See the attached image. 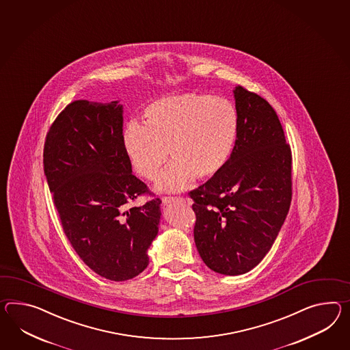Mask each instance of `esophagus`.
Wrapping results in <instances>:
<instances>
[{
  "instance_id": "esophagus-1",
  "label": "esophagus",
  "mask_w": 350,
  "mask_h": 350,
  "mask_svg": "<svg viewBox=\"0 0 350 350\" xmlns=\"http://www.w3.org/2000/svg\"><path fill=\"white\" fill-rule=\"evenodd\" d=\"M185 200L182 197H163V205H170L172 202H183Z\"/></svg>"
}]
</instances>
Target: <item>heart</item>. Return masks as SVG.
<instances>
[{"instance_id":"b5f03b06","label":"heart","mask_w":350,"mask_h":350,"mask_svg":"<svg viewBox=\"0 0 350 350\" xmlns=\"http://www.w3.org/2000/svg\"><path fill=\"white\" fill-rule=\"evenodd\" d=\"M146 124L130 120L122 144L134 170L145 179L158 177L171 153L174 158L157 183V189L178 192L196 177L221 171L230 158L237 134L235 107L222 97L180 94L150 103Z\"/></svg>"}]
</instances>
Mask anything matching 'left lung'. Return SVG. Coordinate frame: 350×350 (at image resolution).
I'll return each mask as SVG.
<instances>
[{"mask_svg":"<svg viewBox=\"0 0 350 350\" xmlns=\"http://www.w3.org/2000/svg\"><path fill=\"white\" fill-rule=\"evenodd\" d=\"M238 134L221 171L192 191L195 243L213 272L252 271L271 250L292 198L290 145L272 106L235 87Z\"/></svg>","mask_w":350,"mask_h":350,"instance_id":"obj_1","label":"left lung"}]
</instances>
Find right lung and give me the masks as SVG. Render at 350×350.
<instances>
[{
    "label": "right lung",
    "instance_id": "1",
    "mask_svg": "<svg viewBox=\"0 0 350 350\" xmlns=\"http://www.w3.org/2000/svg\"><path fill=\"white\" fill-rule=\"evenodd\" d=\"M120 101L69 103L44 145V173L63 230L79 258L110 281L137 277L149 265L161 198L129 207L148 192L122 144Z\"/></svg>",
    "mask_w": 350,
    "mask_h": 350
}]
</instances>
